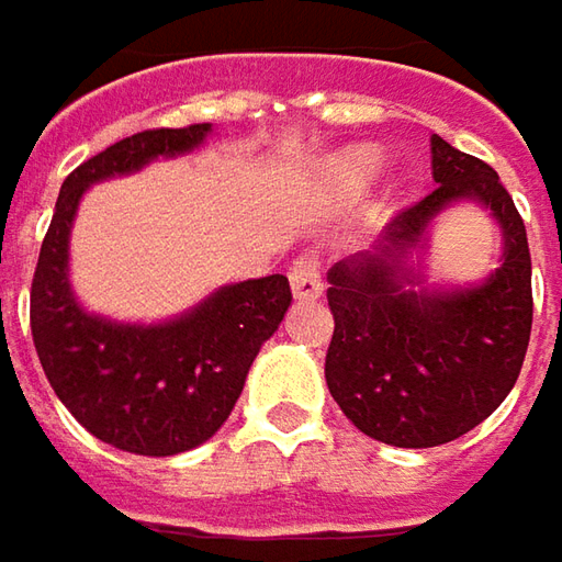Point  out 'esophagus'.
<instances>
[{
	"label": "esophagus",
	"instance_id": "34e87169",
	"mask_svg": "<svg viewBox=\"0 0 562 562\" xmlns=\"http://www.w3.org/2000/svg\"><path fill=\"white\" fill-rule=\"evenodd\" d=\"M290 290H293V296L296 300H303V303H312V300H318L321 293H324V281H321V266L315 257H300L293 266H290Z\"/></svg>",
	"mask_w": 562,
	"mask_h": 562
}]
</instances>
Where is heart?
Masks as SVG:
<instances>
[{"label":"heart","instance_id":"b5f03b06","mask_svg":"<svg viewBox=\"0 0 562 562\" xmlns=\"http://www.w3.org/2000/svg\"><path fill=\"white\" fill-rule=\"evenodd\" d=\"M382 168V153L373 143H358L333 153L321 170V186L333 199H358Z\"/></svg>","mask_w":562,"mask_h":562}]
</instances>
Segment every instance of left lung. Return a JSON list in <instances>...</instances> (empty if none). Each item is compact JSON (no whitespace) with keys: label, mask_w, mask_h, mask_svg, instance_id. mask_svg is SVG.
<instances>
[{"label":"left lung","mask_w":562,"mask_h":562,"mask_svg":"<svg viewBox=\"0 0 562 562\" xmlns=\"http://www.w3.org/2000/svg\"><path fill=\"white\" fill-rule=\"evenodd\" d=\"M431 173V195L394 216L370 250L327 272L336 324L327 389L355 428L406 450L450 443L493 416L520 376L532 330L526 226L498 173L437 134ZM456 203L491 211L503 259L481 285H428L430 226Z\"/></svg>","instance_id":"obj_1"}]
</instances>
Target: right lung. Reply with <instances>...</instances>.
I'll return each mask as SVG.
<instances>
[{
  "label": "right lung",
  "mask_w": 562,
  "mask_h": 562,
  "mask_svg": "<svg viewBox=\"0 0 562 562\" xmlns=\"http://www.w3.org/2000/svg\"><path fill=\"white\" fill-rule=\"evenodd\" d=\"M211 125L156 127L112 143L69 173L42 241L30 327L54 394L97 440L134 456H177L220 431L262 342L290 308L284 274L216 288L158 324L94 315L69 284V235L94 183L199 149Z\"/></svg>",
  "instance_id": "add662e5"
}]
</instances>
